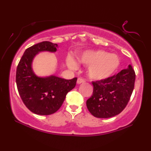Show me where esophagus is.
Masks as SVG:
<instances>
[{"label":"esophagus","instance_id":"obj_1","mask_svg":"<svg viewBox=\"0 0 151 151\" xmlns=\"http://www.w3.org/2000/svg\"><path fill=\"white\" fill-rule=\"evenodd\" d=\"M77 82L78 84H82V83L85 82V81H84V79H83L82 78H78Z\"/></svg>","mask_w":151,"mask_h":151}]
</instances>
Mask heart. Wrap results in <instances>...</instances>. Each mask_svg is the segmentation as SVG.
Masks as SVG:
<instances>
[{
	"label": "heart",
	"instance_id": "heart-1",
	"mask_svg": "<svg viewBox=\"0 0 151 151\" xmlns=\"http://www.w3.org/2000/svg\"><path fill=\"white\" fill-rule=\"evenodd\" d=\"M78 62L89 66L88 75L94 80H105L111 77L120 67V59L115 54H109L104 50H87L77 58ZM67 65L72 70L77 64L72 58H68Z\"/></svg>",
	"mask_w": 151,
	"mask_h": 151
}]
</instances>
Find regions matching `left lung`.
Instances as JSON below:
<instances>
[{"instance_id":"1","label":"left lung","mask_w":151,"mask_h":151,"mask_svg":"<svg viewBox=\"0 0 151 151\" xmlns=\"http://www.w3.org/2000/svg\"><path fill=\"white\" fill-rule=\"evenodd\" d=\"M136 74L132 66L105 79L92 81V96L86 101L88 110L93 116L113 117L125 109L133 91Z\"/></svg>"}]
</instances>
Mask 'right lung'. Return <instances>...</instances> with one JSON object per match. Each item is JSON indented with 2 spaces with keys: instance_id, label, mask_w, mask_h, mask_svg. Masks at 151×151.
Returning <instances> with one entry per match:
<instances>
[{
  "instance_id": "add662e5",
  "label": "right lung",
  "mask_w": 151,
  "mask_h": 151,
  "mask_svg": "<svg viewBox=\"0 0 151 151\" xmlns=\"http://www.w3.org/2000/svg\"><path fill=\"white\" fill-rule=\"evenodd\" d=\"M58 44L44 41L27 48L20 59L16 70V84L24 104L37 115H50L57 111L66 95L76 86L77 78L62 79L57 76L38 77L32 70L35 57L41 52H55Z\"/></svg>"
}]
</instances>
